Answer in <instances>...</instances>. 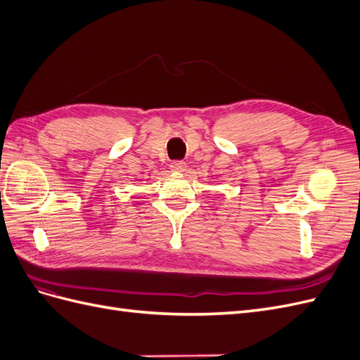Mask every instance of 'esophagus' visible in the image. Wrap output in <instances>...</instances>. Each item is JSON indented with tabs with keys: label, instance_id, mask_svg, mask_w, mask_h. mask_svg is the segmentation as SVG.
<instances>
[{
	"label": "esophagus",
	"instance_id": "34e87169",
	"mask_svg": "<svg viewBox=\"0 0 360 360\" xmlns=\"http://www.w3.org/2000/svg\"><path fill=\"white\" fill-rule=\"evenodd\" d=\"M171 169H172V171H179V172L184 171V169H186V162H183V160H174V162H171Z\"/></svg>",
	"mask_w": 360,
	"mask_h": 360
}]
</instances>
